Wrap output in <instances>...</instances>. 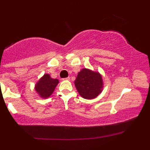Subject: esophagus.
<instances>
[{"mask_svg": "<svg viewBox=\"0 0 150 150\" xmlns=\"http://www.w3.org/2000/svg\"><path fill=\"white\" fill-rule=\"evenodd\" d=\"M63 80H70V77H65V78H63Z\"/></svg>", "mask_w": 150, "mask_h": 150, "instance_id": "esophagus-1", "label": "esophagus"}]
</instances>
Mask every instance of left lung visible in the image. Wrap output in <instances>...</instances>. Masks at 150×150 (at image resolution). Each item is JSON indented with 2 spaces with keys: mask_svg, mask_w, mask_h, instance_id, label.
<instances>
[{
  "mask_svg": "<svg viewBox=\"0 0 150 150\" xmlns=\"http://www.w3.org/2000/svg\"><path fill=\"white\" fill-rule=\"evenodd\" d=\"M75 85L81 97L87 99H94L101 92L102 78L99 73L84 68L77 75Z\"/></svg>",
  "mask_w": 150,
  "mask_h": 150,
  "instance_id": "obj_1",
  "label": "left lung"
}]
</instances>
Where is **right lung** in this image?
I'll return each mask as SVG.
<instances>
[{"label": "right lung", "instance_id": "obj_1", "mask_svg": "<svg viewBox=\"0 0 150 150\" xmlns=\"http://www.w3.org/2000/svg\"><path fill=\"white\" fill-rule=\"evenodd\" d=\"M58 83L57 79L51 78L49 75L45 74L37 83L35 89L41 97L47 98L53 92Z\"/></svg>", "mask_w": 150, "mask_h": 150}]
</instances>
